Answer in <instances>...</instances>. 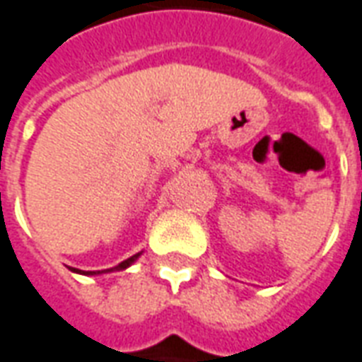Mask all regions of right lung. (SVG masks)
Segmentation results:
<instances>
[{
  "mask_svg": "<svg viewBox=\"0 0 362 362\" xmlns=\"http://www.w3.org/2000/svg\"><path fill=\"white\" fill-rule=\"evenodd\" d=\"M138 255H140V253H136V255H132V257H128L127 261H122L120 265L109 269V271H122V269H127L128 265L132 263V261H136V257H138ZM71 271H76V273H81V271H78V269H71ZM83 275H95V273H93V271H87V273H83Z\"/></svg>",
  "mask_w": 362,
  "mask_h": 362,
  "instance_id": "right-lung-1",
  "label": "right lung"
}]
</instances>
